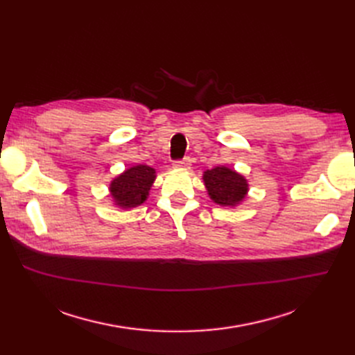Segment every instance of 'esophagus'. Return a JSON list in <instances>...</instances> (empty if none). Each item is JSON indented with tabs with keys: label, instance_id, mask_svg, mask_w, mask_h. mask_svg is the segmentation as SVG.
Wrapping results in <instances>:
<instances>
[{
	"label": "esophagus",
	"instance_id": "obj_1",
	"mask_svg": "<svg viewBox=\"0 0 355 355\" xmlns=\"http://www.w3.org/2000/svg\"><path fill=\"white\" fill-rule=\"evenodd\" d=\"M173 167L175 168H189L191 167V159L187 157V158H184V159H178V161H175L173 163Z\"/></svg>",
	"mask_w": 355,
	"mask_h": 355
}]
</instances>
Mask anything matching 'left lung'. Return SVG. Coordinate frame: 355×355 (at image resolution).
Masks as SVG:
<instances>
[{
  "label": "left lung",
  "mask_w": 355,
  "mask_h": 355,
  "mask_svg": "<svg viewBox=\"0 0 355 355\" xmlns=\"http://www.w3.org/2000/svg\"><path fill=\"white\" fill-rule=\"evenodd\" d=\"M202 179L210 198L219 206H237L249 191L244 176L223 166L204 171Z\"/></svg>",
  "instance_id": "left-lung-1"
}]
</instances>
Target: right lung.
<instances>
[{
  "instance_id": "1",
  "label": "right lung",
  "mask_w": 355,
  "mask_h": 355,
  "mask_svg": "<svg viewBox=\"0 0 355 355\" xmlns=\"http://www.w3.org/2000/svg\"><path fill=\"white\" fill-rule=\"evenodd\" d=\"M155 180V170L149 166H133L111 182V196L118 207H137L148 198Z\"/></svg>"
}]
</instances>
